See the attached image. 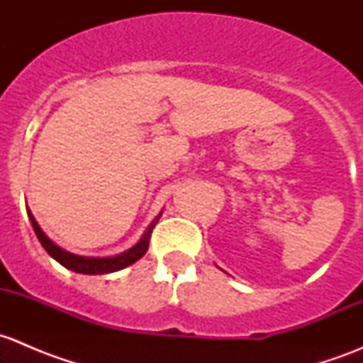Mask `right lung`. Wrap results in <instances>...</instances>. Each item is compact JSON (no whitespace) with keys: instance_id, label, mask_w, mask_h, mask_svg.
<instances>
[{"instance_id":"obj_1","label":"right lung","mask_w":363,"mask_h":363,"mask_svg":"<svg viewBox=\"0 0 363 363\" xmlns=\"http://www.w3.org/2000/svg\"><path fill=\"white\" fill-rule=\"evenodd\" d=\"M26 211H28V218H29V221H31L33 230H35L36 237H38V240H40V244L43 246V250L49 252V255L52 256V258L56 259L57 263H61L63 267H67L68 270H73V272H77V274H89V276H96V274L117 272V270H123V269H126V267L133 265L135 262H138V259H140L142 256L147 252L149 239H151L152 228H155L156 223L160 221L161 214H163V211H161L160 214L156 216L155 219H152V223L147 226V230L144 232L142 239L138 240V242L135 244L133 247H130V250L119 252V255L105 256V258H98V256L73 255V252H69L67 250H63V247H60L56 242H52V240H50L49 237L45 235V232H43L42 228H40V225L36 223L35 216H33V212L29 211V207H26Z\"/></svg>"}]
</instances>
